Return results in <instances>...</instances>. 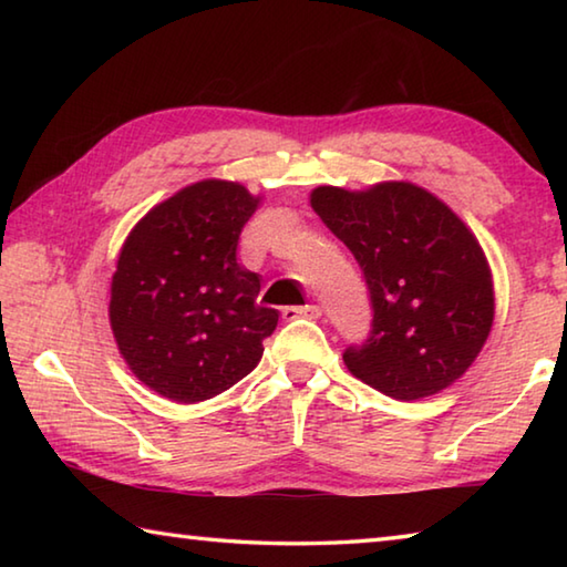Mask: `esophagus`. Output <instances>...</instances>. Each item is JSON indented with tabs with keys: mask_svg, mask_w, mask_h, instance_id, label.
<instances>
[{
	"mask_svg": "<svg viewBox=\"0 0 567 567\" xmlns=\"http://www.w3.org/2000/svg\"><path fill=\"white\" fill-rule=\"evenodd\" d=\"M322 307L320 305H300V307H285L282 318L295 320V318H320Z\"/></svg>",
	"mask_w": 567,
	"mask_h": 567,
	"instance_id": "1",
	"label": "esophagus"
}]
</instances>
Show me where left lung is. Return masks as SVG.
<instances>
[{"instance_id": "left-lung-1", "label": "left lung", "mask_w": 567, "mask_h": 567, "mask_svg": "<svg viewBox=\"0 0 567 567\" xmlns=\"http://www.w3.org/2000/svg\"><path fill=\"white\" fill-rule=\"evenodd\" d=\"M310 205L370 290V338L342 354L352 375L395 400L437 395L463 378L495 318L491 265L463 219L412 182L324 185Z\"/></svg>"}]
</instances>
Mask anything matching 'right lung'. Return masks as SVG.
I'll return each mask as SVG.
<instances>
[{
	"mask_svg": "<svg viewBox=\"0 0 567 567\" xmlns=\"http://www.w3.org/2000/svg\"><path fill=\"white\" fill-rule=\"evenodd\" d=\"M260 197L203 179L134 225L112 275L110 324L134 378L172 402L219 395L257 368L277 310L257 305L260 275L237 262Z\"/></svg>",
	"mask_w": 567,
	"mask_h": 567,
	"instance_id": "1",
	"label": "right lung"
}]
</instances>
